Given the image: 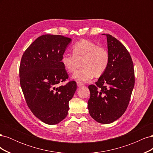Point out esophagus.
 Listing matches in <instances>:
<instances>
[{
	"instance_id": "34e87169",
	"label": "esophagus",
	"mask_w": 153,
	"mask_h": 153,
	"mask_svg": "<svg viewBox=\"0 0 153 153\" xmlns=\"http://www.w3.org/2000/svg\"><path fill=\"white\" fill-rule=\"evenodd\" d=\"M76 84H77V86H78V87H80V86H82L83 85H84V84H83L82 82H78V81L76 82Z\"/></svg>"
}]
</instances>
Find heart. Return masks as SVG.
Segmentation results:
<instances>
[{
    "label": "heart",
    "instance_id": "b5f03b06",
    "mask_svg": "<svg viewBox=\"0 0 153 153\" xmlns=\"http://www.w3.org/2000/svg\"><path fill=\"white\" fill-rule=\"evenodd\" d=\"M71 49L73 54L64 53L61 62L69 73L75 72L81 64L82 68L73 75L74 80L89 82L94 75L100 77L107 69L110 54L105 48L89 40L82 39L74 44Z\"/></svg>",
    "mask_w": 153,
    "mask_h": 153
}]
</instances>
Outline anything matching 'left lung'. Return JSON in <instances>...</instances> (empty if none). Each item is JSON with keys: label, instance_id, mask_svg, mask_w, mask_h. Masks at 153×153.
Here are the masks:
<instances>
[{"label": "left lung", "instance_id": "1", "mask_svg": "<svg viewBox=\"0 0 153 153\" xmlns=\"http://www.w3.org/2000/svg\"><path fill=\"white\" fill-rule=\"evenodd\" d=\"M106 36L109 66L96 85L88 87L91 94L87 106L89 114L101 124L112 123L122 116L135 85V71L130 54L118 39L110 34Z\"/></svg>", "mask_w": 153, "mask_h": 153}]
</instances>
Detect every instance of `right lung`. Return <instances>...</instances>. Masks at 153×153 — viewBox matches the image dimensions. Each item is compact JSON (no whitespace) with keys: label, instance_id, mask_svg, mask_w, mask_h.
<instances>
[{"label":"right lung","instance_id":"right-lung-1","mask_svg":"<svg viewBox=\"0 0 153 153\" xmlns=\"http://www.w3.org/2000/svg\"><path fill=\"white\" fill-rule=\"evenodd\" d=\"M71 39L61 35L39 36L26 49L20 65V82L27 106L36 117L48 124L65 118L69 101L76 90L68 79L61 60Z\"/></svg>","mask_w":153,"mask_h":153}]
</instances>
